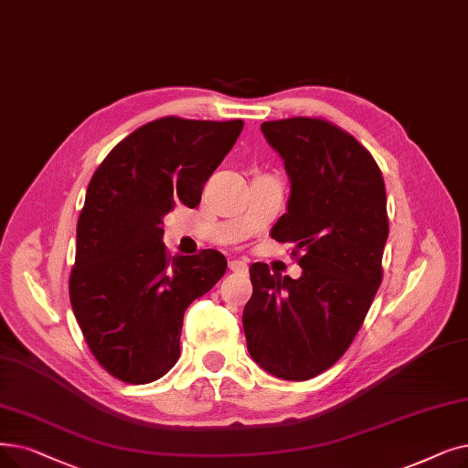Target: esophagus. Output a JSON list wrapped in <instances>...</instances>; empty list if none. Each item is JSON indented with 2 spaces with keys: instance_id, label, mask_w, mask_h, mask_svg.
<instances>
[{
  "instance_id": "obj_1",
  "label": "esophagus",
  "mask_w": 468,
  "mask_h": 468,
  "mask_svg": "<svg viewBox=\"0 0 468 468\" xmlns=\"http://www.w3.org/2000/svg\"><path fill=\"white\" fill-rule=\"evenodd\" d=\"M229 270L235 271V273H249V263L242 261V260H231Z\"/></svg>"
}]
</instances>
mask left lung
I'll return each instance as SVG.
<instances>
[{
	"label": "left lung",
	"instance_id": "obj_1",
	"mask_svg": "<svg viewBox=\"0 0 468 468\" xmlns=\"http://www.w3.org/2000/svg\"><path fill=\"white\" fill-rule=\"evenodd\" d=\"M291 177L287 214L271 229L292 242L298 279L250 266L242 327L252 359L284 380H308L350 348L382 281L388 239L380 168L356 137L323 118L263 122Z\"/></svg>",
	"mask_w": 468,
	"mask_h": 468
}]
</instances>
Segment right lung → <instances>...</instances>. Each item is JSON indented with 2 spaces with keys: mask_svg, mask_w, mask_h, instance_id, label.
Returning <instances> with one entry per match:
<instances>
[{
  "mask_svg": "<svg viewBox=\"0 0 468 468\" xmlns=\"http://www.w3.org/2000/svg\"><path fill=\"white\" fill-rule=\"evenodd\" d=\"M242 120L166 116L137 128L95 170L76 228L69 292L101 367L130 384L165 377L179 357L189 303L228 270L226 256H170L162 218L198 207Z\"/></svg>",
  "mask_w": 468,
  "mask_h": 468,
  "instance_id": "right-lung-1",
  "label": "right lung"
}]
</instances>
